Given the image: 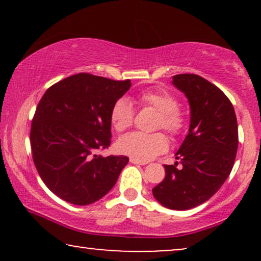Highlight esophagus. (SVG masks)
<instances>
[{
    "instance_id": "1",
    "label": "esophagus",
    "mask_w": 261,
    "mask_h": 261,
    "mask_svg": "<svg viewBox=\"0 0 261 261\" xmlns=\"http://www.w3.org/2000/svg\"><path fill=\"white\" fill-rule=\"evenodd\" d=\"M129 160L132 164H137V165H146V164H147V162H141V160H138L135 158H130Z\"/></svg>"
}]
</instances>
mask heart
I'll use <instances>...</instances> for the list:
<instances>
[{
    "mask_svg": "<svg viewBox=\"0 0 261 261\" xmlns=\"http://www.w3.org/2000/svg\"><path fill=\"white\" fill-rule=\"evenodd\" d=\"M139 102L146 108H153L159 112L156 119V129H165L172 137L183 134L187 121L179 109V101L173 94L166 90H148L139 95ZM135 112L129 99L120 97L113 103L110 109V122L116 132H123L134 122ZM169 147V141L162 132L140 133L134 132L123 135L117 141V149L122 154L129 155L141 162H148L162 154Z\"/></svg>",
    "mask_w": 261,
    "mask_h": 261,
    "instance_id": "obj_1",
    "label": "heart"
}]
</instances>
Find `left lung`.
<instances>
[{
    "instance_id": "obj_1",
    "label": "left lung",
    "mask_w": 261,
    "mask_h": 261,
    "mask_svg": "<svg viewBox=\"0 0 261 261\" xmlns=\"http://www.w3.org/2000/svg\"><path fill=\"white\" fill-rule=\"evenodd\" d=\"M189 99V134L176 153L181 169L164 165L165 178L152 189L160 204L173 210L195 208L216 194L237 156L238 121L229 98L216 85L194 73L173 76Z\"/></svg>"
}]
</instances>
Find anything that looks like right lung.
I'll use <instances>...</instances> for the list:
<instances>
[{
    "label": "right lung",
    "instance_id": "right-lung-1",
    "mask_svg": "<svg viewBox=\"0 0 261 261\" xmlns=\"http://www.w3.org/2000/svg\"><path fill=\"white\" fill-rule=\"evenodd\" d=\"M130 88L77 73L49 87L31 126L34 165L46 187L64 201L91 204L108 194L128 164L126 155H97L112 142L110 109Z\"/></svg>",
    "mask_w": 261,
    "mask_h": 261
}]
</instances>
